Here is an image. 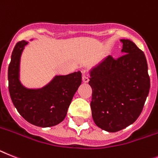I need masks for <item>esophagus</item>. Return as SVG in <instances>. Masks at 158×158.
<instances>
[{
    "label": "esophagus",
    "mask_w": 158,
    "mask_h": 158,
    "mask_svg": "<svg viewBox=\"0 0 158 158\" xmlns=\"http://www.w3.org/2000/svg\"><path fill=\"white\" fill-rule=\"evenodd\" d=\"M89 81V79H88V77L86 75H83V83H88Z\"/></svg>",
    "instance_id": "34e87169"
}]
</instances>
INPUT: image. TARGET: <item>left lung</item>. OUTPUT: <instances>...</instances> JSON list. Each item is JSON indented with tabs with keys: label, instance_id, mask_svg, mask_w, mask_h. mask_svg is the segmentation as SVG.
I'll use <instances>...</instances> for the list:
<instances>
[{
	"label": "left lung",
	"instance_id": "obj_1",
	"mask_svg": "<svg viewBox=\"0 0 158 158\" xmlns=\"http://www.w3.org/2000/svg\"><path fill=\"white\" fill-rule=\"evenodd\" d=\"M123 55L108 57L91 71V108L94 122L115 132L139 117L149 95L150 79L145 55L135 43L121 39Z\"/></svg>",
	"mask_w": 158,
	"mask_h": 158
}]
</instances>
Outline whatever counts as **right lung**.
<instances>
[{"label": "right lung", "mask_w": 158, "mask_h": 158, "mask_svg": "<svg viewBox=\"0 0 158 158\" xmlns=\"http://www.w3.org/2000/svg\"><path fill=\"white\" fill-rule=\"evenodd\" d=\"M26 41L16 44L8 69L9 91L13 104L20 115L29 123L38 127H51L59 124L78 87L81 84L80 71L56 76L42 89H27L19 81L20 56Z\"/></svg>", "instance_id": "obj_1"}]
</instances>
